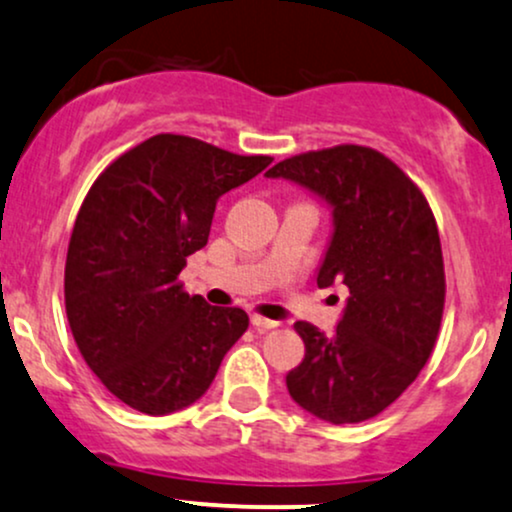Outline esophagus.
I'll return each mask as SVG.
<instances>
[{"label": "esophagus", "instance_id": "34e87169", "mask_svg": "<svg viewBox=\"0 0 512 512\" xmlns=\"http://www.w3.org/2000/svg\"><path fill=\"white\" fill-rule=\"evenodd\" d=\"M250 324L255 326L257 331H267V329H274V326H279V322H274V319H267V317H260V315H252Z\"/></svg>", "mask_w": 512, "mask_h": 512}]
</instances>
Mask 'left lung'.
Returning a JSON list of instances; mask_svg holds the SVG:
<instances>
[{
    "label": "left lung",
    "mask_w": 512,
    "mask_h": 512,
    "mask_svg": "<svg viewBox=\"0 0 512 512\" xmlns=\"http://www.w3.org/2000/svg\"><path fill=\"white\" fill-rule=\"evenodd\" d=\"M267 178L329 205L334 231L317 286L350 291L331 336L295 322L305 357L286 374L288 393L324 422H365L417 379L439 336L446 279L432 209L389 157L362 145L283 159Z\"/></svg>",
    "instance_id": "8db88e82"
}]
</instances>
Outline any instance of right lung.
<instances>
[{
	"instance_id": "add662e5",
	"label": "right lung",
	"mask_w": 512,
	"mask_h": 512,
	"mask_svg": "<svg viewBox=\"0 0 512 512\" xmlns=\"http://www.w3.org/2000/svg\"><path fill=\"white\" fill-rule=\"evenodd\" d=\"M272 164L188 135L159 133L102 171L66 255V317L107 391L145 415L205 396L248 329L240 307H212L178 283L205 248L217 200Z\"/></svg>"
}]
</instances>
